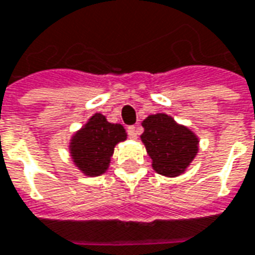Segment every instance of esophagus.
<instances>
[{
	"instance_id": "obj_1",
	"label": "esophagus",
	"mask_w": 255,
	"mask_h": 255,
	"mask_svg": "<svg viewBox=\"0 0 255 255\" xmlns=\"http://www.w3.org/2000/svg\"><path fill=\"white\" fill-rule=\"evenodd\" d=\"M139 133V126H134V125H133V126H129V128H128V134H129V137H131V139H137Z\"/></svg>"
}]
</instances>
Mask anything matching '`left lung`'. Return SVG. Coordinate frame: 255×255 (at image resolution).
<instances>
[{
	"label": "left lung",
	"mask_w": 255,
	"mask_h": 255,
	"mask_svg": "<svg viewBox=\"0 0 255 255\" xmlns=\"http://www.w3.org/2000/svg\"><path fill=\"white\" fill-rule=\"evenodd\" d=\"M144 131L140 136L155 172L177 177L185 171L198 153L199 140L194 131L178 125L165 114L150 115L143 121Z\"/></svg>",
	"instance_id": "1"
}]
</instances>
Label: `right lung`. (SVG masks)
Returning a JSON list of instances; mask_svg holds the SVG:
<instances>
[{"label":"right lung","mask_w":255,"mask_h":255,"mask_svg":"<svg viewBox=\"0 0 255 255\" xmlns=\"http://www.w3.org/2000/svg\"><path fill=\"white\" fill-rule=\"evenodd\" d=\"M126 137L122 125L109 124L105 116L95 114L73 136L70 153L74 164L85 175L97 177L107 171L114 148Z\"/></svg>","instance_id":"right-lung-1"}]
</instances>
